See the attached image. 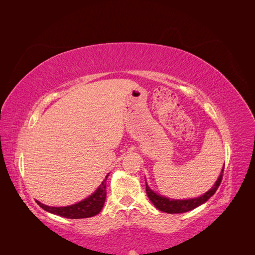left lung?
<instances>
[{"label":"left lung","mask_w":255,"mask_h":255,"mask_svg":"<svg viewBox=\"0 0 255 255\" xmlns=\"http://www.w3.org/2000/svg\"><path fill=\"white\" fill-rule=\"evenodd\" d=\"M223 171H225V165H223L221 173L218 177V180L216 181L214 186L207 192H205L203 196L199 197V198L189 199V200H170V199L161 197V196H158L157 194H155V192L150 189V187L148 186V184L146 183H145V191H146V195H148L149 199L151 200V202L154 204V206L157 208V210L168 213V214L186 213V212L194 210V208L205 203L208 199H210L212 196H214L216 190L218 189V187L221 184Z\"/></svg>","instance_id":"8db88e82"}]
</instances>
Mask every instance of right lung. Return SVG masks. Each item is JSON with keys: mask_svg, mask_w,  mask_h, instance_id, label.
Instances as JSON below:
<instances>
[{"mask_svg": "<svg viewBox=\"0 0 255 255\" xmlns=\"http://www.w3.org/2000/svg\"><path fill=\"white\" fill-rule=\"evenodd\" d=\"M106 175L105 180L100 185V187L97 189L95 194H92L87 199L83 200V201L70 205V206H64V207H52L44 205L40 202L37 201V204L39 205L44 211L49 213L55 214L61 217L69 218V219H82V218H89L94 217L101 212L102 207L104 205L105 199H106Z\"/></svg>", "mask_w": 255, "mask_h": 255, "instance_id": "right-lung-1", "label": "right lung"}]
</instances>
